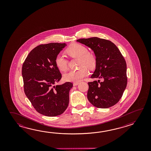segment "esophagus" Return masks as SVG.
I'll return each instance as SVG.
<instances>
[{
	"label": "esophagus",
	"instance_id": "obj_1",
	"mask_svg": "<svg viewBox=\"0 0 151 151\" xmlns=\"http://www.w3.org/2000/svg\"><path fill=\"white\" fill-rule=\"evenodd\" d=\"M78 84H79V82H75L73 83V85L74 86H77Z\"/></svg>",
	"mask_w": 151,
	"mask_h": 151
}]
</instances>
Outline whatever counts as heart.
Segmentation results:
<instances>
[{
    "mask_svg": "<svg viewBox=\"0 0 151 151\" xmlns=\"http://www.w3.org/2000/svg\"><path fill=\"white\" fill-rule=\"evenodd\" d=\"M65 52L71 58H79V67L77 70H71L64 75V79L67 81L78 82L88 74L86 68L93 69L97 63L96 55L93 52L88 51L86 46L79 43H73L70 45ZM55 63L59 70L66 71L68 68V60L62 55H58L55 58Z\"/></svg>",
    "mask_w": 151,
    "mask_h": 151,
    "instance_id": "obj_1",
    "label": "heart"
}]
</instances>
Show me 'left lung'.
Masks as SVG:
<instances>
[{"label": "left lung", "instance_id": "obj_1", "mask_svg": "<svg viewBox=\"0 0 151 151\" xmlns=\"http://www.w3.org/2000/svg\"><path fill=\"white\" fill-rule=\"evenodd\" d=\"M90 47L97 57L96 68L91 78L103 79L88 82L87 98L97 108L114 106L122 98L127 83L126 63L114 43L98 37L77 40Z\"/></svg>", "mask_w": 151, "mask_h": 151}]
</instances>
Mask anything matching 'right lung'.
<instances>
[{
  "mask_svg": "<svg viewBox=\"0 0 151 151\" xmlns=\"http://www.w3.org/2000/svg\"><path fill=\"white\" fill-rule=\"evenodd\" d=\"M65 46V43L58 42L38 45L23 63L24 92L35 110L44 116H59L68 105L73 83L66 82L55 86L61 78L55 58Z\"/></svg>",
  "mask_w": 151,
  "mask_h": 151,
  "instance_id": "1",
  "label": "right lung"
}]
</instances>
